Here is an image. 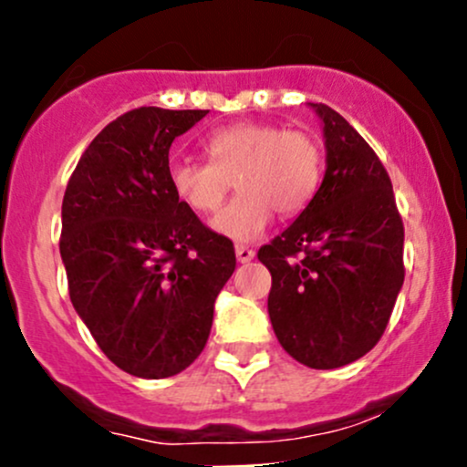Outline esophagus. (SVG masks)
<instances>
[{"mask_svg": "<svg viewBox=\"0 0 467 467\" xmlns=\"http://www.w3.org/2000/svg\"><path fill=\"white\" fill-rule=\"evenodd\" d=\"M234 254H237L239 264H250V261L254 259V250L245 248V245H237V248H234Z\"/></svg>", "mask_w": 467, "mask_h": 467, "instance_id": "34e87169", "label": "esophagus"}]
</instances>
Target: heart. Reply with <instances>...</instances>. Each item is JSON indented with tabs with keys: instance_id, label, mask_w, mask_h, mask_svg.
Masks as SVG:
<instances>
[{
	"instance_id": "b5f03b06",
	"label": "heart",
	"mask_w": 467,
	"mask_h": 467,
	"mask_svg": "<svg viewBox=\"0 0 467 467\" xmlns=\"http://www.w3.org/2000/svg\"><path fill=\"white\" fill-rule=\"evenodd\" d=\"M203 147L211 162L173 160L169 184L182 203L206 215L222 206L234 180L239 195L213 219L215 233L234 241L261 237L275 211L303 213L323 180V147L307 131L237 122L213 131Z\"/></svg>"
}]
</instances>
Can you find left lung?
Masks as SVG:
<instances>
[{"label": "left lung", "instance_id": "1", "mask_svg": "<svg viewBox=\"0 0 467 467\" xmlns=\"http://www.w3.org/2000/svg\"><path fill=\"white\" fill-rule=\"evenodd\" d=\"M309 107L323 122V184L259 261L272 275L267 314L283 349L309 368H337L387 329L404 283V223L367 140L331 107Z\"/></svg>", "mask_w": 467, "mask_h": 467}]
</instances>
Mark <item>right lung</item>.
I'll return each mask as SVG.
<instances>
[{"mask_svg": "<svg viewBox=\"0 0 467 467\" xmlns=\"http://www.w3.org/2000/svg\"><path fill=\"white\" fill-rule=\"evenodd\" d=\"M208 109H131L80 155L61 208L69 298L118 368L160 379L195 362L215 298L233 276V241L169 184V149Z\"/></svg>", "mask_w": 467, "mask_h": 467, "instance_id": "1", "label": "right lung"}]
</instances>
